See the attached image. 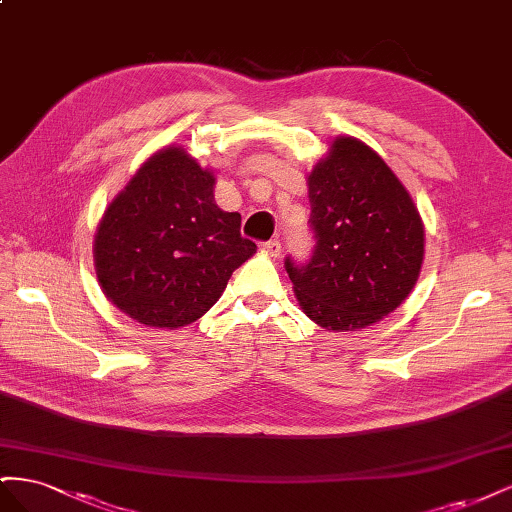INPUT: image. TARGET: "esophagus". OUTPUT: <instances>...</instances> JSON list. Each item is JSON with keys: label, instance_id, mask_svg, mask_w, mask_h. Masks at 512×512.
Wrapping results in <instances>:
<instances>
[{"label": "esophagus", "instance_id": "34e87169", "mask_svg": "<svg viewBox=\"0 0 512 512\" xmlns=\"http://www.w3.org/2000/svg\"><path fill=\"white\" fill-rule=\"evenodd\" d=\"M262 250H265L269 256L277 258V256L282 254V243L277 241V239H271V241H267V243H262Z\"/></svg>", "mask_w": 512, "mask_h": 512}]
</instances>
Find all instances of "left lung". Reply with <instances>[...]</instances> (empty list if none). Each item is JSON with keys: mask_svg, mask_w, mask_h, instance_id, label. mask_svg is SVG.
<instances>
[{"mask_svg": "<svg viewBox=\"0 0 512 512\" xmlns=\"http://www.w3.org/2000/svg\"><path fill=\"white\" fill-rule=\"evenodd\" d=\"M316 250L286 258L294 297L318 327L367 329L406 301L421 275L425 226L410 192L378 153L337 136L307 175Z\"/></svg>", "mask_w": 512, "mask_h": 512, "instance_id": "1", "label": "left lung"}]
</instances>
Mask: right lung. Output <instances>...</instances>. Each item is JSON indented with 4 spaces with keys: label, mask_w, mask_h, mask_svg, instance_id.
Returning <instances> with one entry per match:
<instances>
[{
    "label": "right lung",
    "mask_w": 512,
    "mask_h": 512,
    "mask_svg": "<svg viewBox=\"0 0 512 512\" xmlns=\"http://www.w3.org/2000/svg\"><path fill=\"white\" fill-rule=\"evenodd\" d=\"M215 175L188 149L147 158L94 237V267L106 299L156 329L192 324L222 297L230 275L256 254L241 215L215 205Z\"/></svg>",
    "instance_id": "obj_1"
}]
</instances>
